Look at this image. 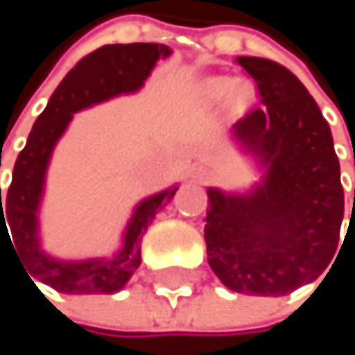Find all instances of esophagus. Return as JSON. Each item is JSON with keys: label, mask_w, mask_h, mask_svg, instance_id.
<instances>
[{"label": "esophagus", "mask_w": 355, "mask_h": 355, "mask_svg": "<svg viewBox=\"0 0 355 355\" xmlns=\"http://www.w3.org/2000/svg\"><path fill=\"white\" fill-rule=\"evenodd\" d=\"M209 168L207 166H203V164H195L193 168H191V178L195 180V182H205L207 178H209Z\"/></svg>", "instance_id": "obj_1"}]
</instances>
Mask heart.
Instances as JSON below:
<instances>
[{"label": "heart", "mask_w": 355, "mask_h": 355, "mask_svg": "<svg viewBox=\"0 0 355 355\" xmlns=\"http://www.w3.org/2000/svg\"><path fill=\"white\" fill-rule=\"evenodd\" d=\"M232 90H236V84H234V82H222V84H218V86L214 88V94H216V96H226V94H230ZM236 96H239L241 101H247L248 96H250V90H248L247 86H241V88L236 90Z\"/></svg>", "instance_id": "1"}]
</instances>
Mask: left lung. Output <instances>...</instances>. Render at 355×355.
Masks as SVG:
<instances>
[{
    "label": "left lung",
    "mask_w": 355,
    "mask_h": 355,
    "mask_svg": "<svg viewBox=\"0 0 355 355\" xmlns=\"http://www.w3.org/2000/svg\"><path fill=\"white\" fill-rule=\"evenodd\" d=\"M261 105L230 129L259 180L247 191L207 187V263L247 296H286L335 257L343 187L331 129L304 84L279 63L239 57ZM335 263V261H333Z\"/></svg>",
    "instance_id": "obj_1"
}]
</instances>
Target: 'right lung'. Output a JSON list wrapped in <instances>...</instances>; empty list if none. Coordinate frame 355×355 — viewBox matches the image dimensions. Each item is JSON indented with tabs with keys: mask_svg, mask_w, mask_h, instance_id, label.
Returning <instances> with one entry per match:
<instances>
[{
	"mask_svg": "<svg viewBox=\"0 0 355 355\" xmlns=\"http://www.w3.org/2000/svg\"><path fill=\"white\" fill-rule=\"evenodd\" d=\"M171 55L173 49L158 42L107 44L84 57L51 94L14 164L6 207H1L0 189V250L3 234L18 250L31 279L35 277L63 294H114L125 288L139 267L141 236L156 214L171 203L178 184L141 199L131 211L119 247L108 254L86 259L59 257L44 248L40 236V205L53 150L67 131L73 114L141 90L156 63ZM8 225L12 230V239Z\"/></svg>",
	"mask_w": 355,
	"mask_h": 355,
	"instance_id": "1",
	"label": "right lung"
}]
</instances>
